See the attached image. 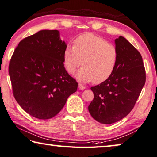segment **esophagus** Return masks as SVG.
Here are the masks:
<instances>
[{"label": "esophagus", "instance_id": "1", "mask_svg": "<svg viewBox=\"0 0 157 157\" xmlns=\"http://www.w3.org/2000/svg\"><path fill=\"white\" fill-rule=\"evenodd\" d=\"M78 88L80 90H84L86 88V86H83V85L81 83H78Z\"/></svg>", "mask_w": 157, "mask_h": 157}]
</instances>
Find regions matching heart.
<instances>
[{
    "instance_id": "1",
    "label": "heart",
    "mask_w": 157,
    "mask_h": 157,
    "mask_svg": "<svg viewBox=\"0 0 157 157\" xmlns=\"http://www.w3.org/2000/svg\"><path fill=\"white\" fill-rule=\"evenodd\" d=\"M118 60V50L113 44L93 34H84L74 40V46L67 45L63 62L68 73L77 74L79 81L95 83L105 81L113 73Z\"/></svg>"
}]
</instances>
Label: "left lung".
<instances>
[{
	"mask_svg": "<svg viewBox=\"0 0 157 157\" xmlns=\"http://www.w3.org/2000/svg\"><path fill=\"white\" fill-rule=\"evenodd\" d=\"M115 45L118 60L113 73L103 83L91 87L94 97L88 110L103 124L119 121L130 113L146 78L140 52L123 36L115 40Z\"/></svg>",
	"mask_w": 157,
	"mask_h": 157,
	"instance_id": "1",
	"label": "left lung"
}]
</instances>
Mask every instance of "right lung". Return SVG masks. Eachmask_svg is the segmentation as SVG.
<instances>
[{
  "instance_id": "1",
  "label": "right lung",
  "mask_w": 157,
  "mask_h": 157,
  "mask_svg": "<svg viewBox=\"0 0 157 157\" xmlns=\"http://www.w3.org/2000/svg\"><path fill=\"white\" fill-rule=\"evenodd\" d=\"M58 30H41L20 41L11 58L9 74L16 101L39 119L54 117L78 83L65 70L66 43Z\"/></svg>"
}]
</instances>
